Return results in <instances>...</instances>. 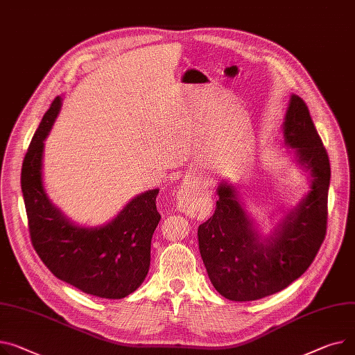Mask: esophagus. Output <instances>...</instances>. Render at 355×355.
<instances>
[{
    "label": "esophagus",
    "mask_w": 355,
    "mask_h": 355,
    "mask_svg": "<svg viewBox=\"0 0 355 355\" xmlns=\"http://www.w3.org/2000/svg\"><path fill=\"white\" fill-rule=\"evenodd\" d=\"M198 190L193 181H185L178 188L177 196H175V204L177 208L187 214H191L198 209Z\"/></svg>",
    "instance_id": "esophagus-1"
}]
</instances>
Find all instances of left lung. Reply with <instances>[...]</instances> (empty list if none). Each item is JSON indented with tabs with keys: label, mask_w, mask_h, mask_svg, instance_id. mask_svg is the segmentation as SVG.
<instances>
[{
	"label": "left lung",
	"mask_w": 355,
	"mask_h": 355,
	"mask_svg": "<svg viewBox=\"0 0 355 355\" xmlns=\"http://www.w3.org/2000/svg\"><path fill=\"white\" fill-rule=\"evenodd\" d=\"M282 135L287 153L309 173L310 191L264 235L237 188L221 181L214 216L198 227L207 274L214 288L231 301H254L287 288L311 266L325 239L331 168L309 107L295 94L290 98Z\"/></svg>",
	"instance_id": "1"
}]
</instances>
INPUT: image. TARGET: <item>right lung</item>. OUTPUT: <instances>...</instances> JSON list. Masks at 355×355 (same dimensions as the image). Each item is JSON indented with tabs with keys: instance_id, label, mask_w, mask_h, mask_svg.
<instances>
[{
	"instance_id": "right-lung-1",
	"label": "right lung",
	"mask_w": 355,
	"mask_h": 355,
	"mask_svg": "<svg viewBox=\"0 0 355 355\" xmlns=\"http://www.w3.org/2000/svg\"><path fill=\"white\" fill-rule=\"evenodd\" d=\"M62 105L57 97L45 112L22 162L21 190L33 245L57 278L85 294L120 300L146 279L151 261V239L161 220L158 188L134 197L104 225L83 227L71 221L45 191L44 141Z\"/></svg>"
}]
</instances>
